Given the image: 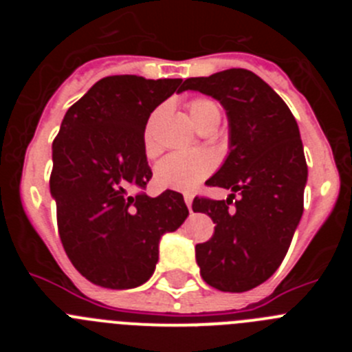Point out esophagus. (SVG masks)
Wrapping results in <instances>:
<instances>
[{
    "label": "esophagus",
    "mask_w": 352,
    "mask_h": 352,
    "mask_svg": "<svg viewBox=\"0 0 352 352\" xmlns=\"http://www.w3.org/2000/svg\"><path fill=\"white\" fill-rule=\"evenodd\" d=\"M185 203H186V206H188V210H190V213H192V195L190 194H185Z\"/></svg>",
    "instance_id": "1"
}]
</instances>
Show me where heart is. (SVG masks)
I'll list each match as a JSON object with an SVG mask.
<instances>
[{
  "mask_svg": "<svg viewBox=\"0 0 352 352\" xmlns=\"http://www.w3.org/2000/svg\"><path fill=\"white\" fill-rule=\"evenodd\" d=\"M190 118L194 125L201 129L208 121H220V107L210 98H194L188 104ZM144 148L148 153L153 151L151 141V123L144 133ZM214 169V158L208 151H190V153H170L162 158L155 167V185L162 190L192 192L201 182L210 176Z\"/></svg>",
  "mask_w": 352,
  "mask_h": 352,
  "instance_id": "b5f03b06",
  "label": "heart"
}]
</instances>
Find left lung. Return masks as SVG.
I'll list each match as a JSON object with an SVG mask.
<instances>
[{
	"label": "left lung",
	"mask_w": 352,
	"mask_h": 352,
	"mask_svg": "<svg viewBox=\"0 0 352 352\" xmlns=\"http://www.w3.org/2000/svg\"><path fill=\"white\" fill-rule=\"evenodd\" d=\"M185 89L217 98L229 118V155L206 185L234 194L227 201L195 197L192 204L217 223L195 247L201 276L219 291H250L280 266L303 214L309 169L300 129L287 104L245 68L190 77Z\"/></svg>",
	"instance_id": "8db88e82"
}]
</instances>
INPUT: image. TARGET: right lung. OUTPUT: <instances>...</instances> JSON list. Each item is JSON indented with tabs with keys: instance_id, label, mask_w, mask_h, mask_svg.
I'll list each match as a JSON object with an SVG mask.
<instances>
[{
	"instance_id": "right-lung-1",
	"label": "right lung",
	"mask_w": 352,
	"mask_h": 352,
	"mask_svg": "<svg viewBox=\"0 0 352 352\" xmlns=\"http://www.w3.org/2000/svg\"><path fill=\"white\" fill-rule=\"evenodd\" d=\"M182 79L104 77L67 111L52 142L51 194L68 259L95 285L132 289L153 275L158 241L188 217L183 195L144 188L149 114ZM178 91H182L180 88ZM130 188H141L129 195Z\"/></svg>"
}]
</instances>
